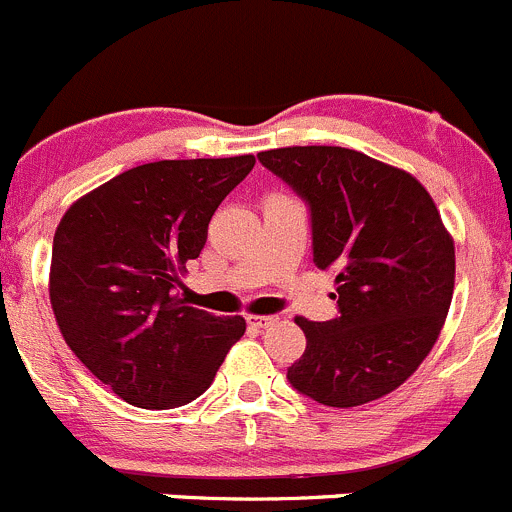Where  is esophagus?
Instances as JSON below:
<instances>
[{"label":"esophagus","mask_w":512,"mask_h":512,"mask_svg":"<svg viewBox=\"0 0 512 512\" xmlns=\"http://www.w3.org/2000/svg\"><path fill=\"white\" fill-rule=\"evenodd\" d=\"M246 321H249L251 328H268V326H273L278 318L276 316H254V313H251V316H246Z\"/></svg>","instance_id":"1"}]
</instances>
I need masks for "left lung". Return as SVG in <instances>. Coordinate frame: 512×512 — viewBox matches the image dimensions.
Masks as SVG:
<instances>
[{"instance_id": "1", "label": "left lung", "mask_w": 512, "mask_h": 512, "mask_svg": "<svg viewBox=\"0 0 512 512\" xmlns=\"http://www.w3.org/2000/svg\"><path fill=\"white\" fill-rule=\"evenodd\" d=\"M258 161L311 206L313 261L336 271L338 316H296L306 351L288 368L303 396L356 408L396 391L443 331L455 244L426 186L343 146H283Z\"/></svg>"}]
</instances>
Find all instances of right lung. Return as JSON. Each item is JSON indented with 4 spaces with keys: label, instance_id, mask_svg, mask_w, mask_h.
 I'll return each instance as SVG.
<instances>
[{
    "label": "right lung",
    "instance_id": "right-lung-1",
    "mask_svg": "<svg viewBox=\"0 0 512 512\" xmlns=\"http://www.w3.org/2000/svg\"><path fill=\"white\" fill-rule=\"evenodd\" d=\"M254 154L141 164L74 201L54 234L49 301L64 341L136 408L199 398L241 316L186 306L176 293L201 254L214 211L254 169Z\"/></svg>",
    "mask_w": 512,
    "mask_h": 512
}]
</instances>
